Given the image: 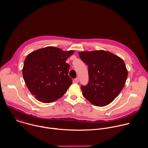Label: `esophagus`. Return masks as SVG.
<instances>
[{
    "mask_svg": "<svg viewBox=\"0 0 148 148\" xmlns=\"http://www.w3.org/2000/svg\"><path fill=\"white\" fill-rule=\"evenodd\" d=\"M74 81H75V82L76 83H78V82H79V78H75Z\"/></svg>",
    "mask_w": 148,
    "mask_h": 148,
    "instance_id": "1",
    "label": "esophagus"
}]
</instances>
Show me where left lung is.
Masks as SVG:
<instances>
[{
	"mask_svg": "<svg viewBox=\"0 0 148 148\" xmlns=\"http://www.w3.org/2000/svg\"><path fill=\"white\" fill-rule=\"evenodd\" d=\"M78 54L88 67V83L81 86L83 96L95 106H106L125 86L128 70L123 60L105 50L82 51Z\"/></svg>",
	"mask_w": 148,
	"mask_h": 148,
	"instance_id": "obj_1",
	"label": "left lung"
}]
</instances>
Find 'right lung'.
<instances>
[{"mask_svg": "<svg viewBox=\"0 0 148 148\" xmlns=\"http://www.w3.org/2000/svg\"><path fill=\"white\" fill-rule=\"evenodd\" d=\"M74 50L52 46L35 50L25 58L22 73L26 85L36 99L44 103L61 98L73 82L67 59Z\"/></svg>", "mask_w": 148, "mask_h": 148, "instance_id": "right-lung-1", "label": "right lung"}]
</instances>
